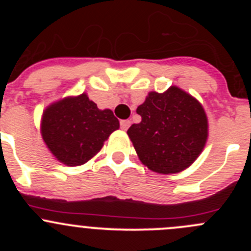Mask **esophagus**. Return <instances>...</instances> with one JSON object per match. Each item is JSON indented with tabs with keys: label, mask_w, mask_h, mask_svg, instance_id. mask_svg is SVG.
I'll use <instances>...</instances> for the list:
<instances>
[{
	"label": "esophagus",
	"mask_w": 251,
	"mask_h": 251,
	"mask_svg": "<svg viewBox=\"0 0 251 251\" xmlns=\"http://www.w3.org/2000/svg\"><path fill=\"white\" fill-rule=\"evenodd\" d=\"M131 121L130 120H121L120 121V127L123 131H127V128L130 127Z\"/></svg>",
	"instance_id": "34e87169"
}]
</instances>
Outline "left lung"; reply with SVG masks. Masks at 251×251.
I'll return each instance as SVG.
<instances>
[{
    "mask_svg": "<svg viewBox=\"0 0 251 251\" xmlns=\"http://www.w3.org/2000/svg\"><path fill=\"white\" fill-rule=\"evenodd\" d=\"M140 124L127 130L141 163L154 173L170 175L186 170L203 151L209 124L197 98L171 86L151 91L138 105Z\"/></svg>",
    "mask_w": 251,
    "mask_h": 251,
    "instance_id": "left-lung-1",
    "label": "left lung"
}]
</instances>
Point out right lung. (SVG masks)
Segmentation results:
<instances>
[{
    "mask_svg": "<svg viewBox=\"0 0 251 251\" xmlns=\"http://www.w3.org/2000/svg\"><path fill=\"white\" fill-rule=\"evenodd\" d=\"M120 127L110 109L100 110L87 93L69 96L44 110L41 136L52 155L67 166L87 163Z\"/></svg>",
    "mask_w": 251,
    "mask_h": 251,
    "instance_id": "add662e5",
    "label": "right lung"
}]
</instances>
